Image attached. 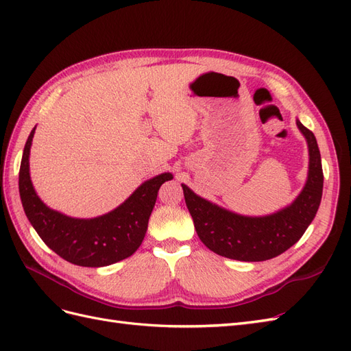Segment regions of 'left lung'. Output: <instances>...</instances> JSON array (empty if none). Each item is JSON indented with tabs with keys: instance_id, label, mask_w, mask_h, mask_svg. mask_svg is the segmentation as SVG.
<instances>
[{
	"instance_id": "left-lung-1",
	"label": "left lung",
	"mask_w": 351,
	"mask_h": 351,
	"mask_svg": "<svg viewBox=\"0 0 351 351\" xmlns=\"http://www.w3.org/2000/svg\"><path fill=\"white\" fill-rule=\"evenodd\" d=\"M309 145V176L290 206L268 217H241L199 197L183 184L184 200L199 239L219 256L244 262L272 259L300 240L321 204L324 173L315 134L297 121Z\"/></svg>"
}]
</instances>
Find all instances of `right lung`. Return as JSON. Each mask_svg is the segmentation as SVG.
<instances>
[{"label":"right lung","instance_id":"obj_1","mask_svg":"<svg viewBox=\"0 0 351 351\" xmlns=\"http://www.w3.org/2000/svg\"><path fill=\"white\" fill-rule=\"evenodd\" d=\"M35 129L30 132L19 173V192L25 214L39 237L58 256L79 267H107L139 249L147 230L156 195L169 173L145 182L123 205L93 219L70 218L44 205L29 176V152Z\"/></svg>","mask_w":351,"mask_h":351}]
</instances>
